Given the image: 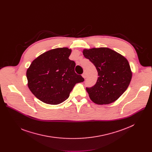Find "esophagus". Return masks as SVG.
Returning a JSON list of instances; mask_svg holds the SVG:
<instances>
[{
  "mask_svg": "<svg viewBox=\"0 0 152 152\" xmlns=\"http://www.w3.org/2000/svg\"><path fill=\"white\" fill-rule=\"evenodd\" d=\"M82 77L84 78V79H85L86 77V73L85 72H84L83 74H82Z\"/></svg>",
  "mask_w": 152,
  "mask_h": 152,
  "instance_id": "esophagus-1",
  "label": "esophagus"
}]
</instances>
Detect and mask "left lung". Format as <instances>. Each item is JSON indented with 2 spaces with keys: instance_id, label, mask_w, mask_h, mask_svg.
Instances as JSON below:
<instances>
[{
  "instance_id": "1",
  "label": "left lung",
  "mask_w": 152,
  "mask_h": 152,
  "mask_svg": "<svg viewBox=\"0 0 152 152\" xmlns=\"http://www.w3.org/2000/svg\"><path fill=\"white\" fill-rule=\"evenodd\" d=\"M83 55L95 66L98 72L96 83L86 88L90 99L98 104L116 101L127 90L132 72L127 59L107 48L83 49Z\"/></svg>"
}]
</instances>
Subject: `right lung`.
<instances>
[{
    "instance_id": "obj_1",
    "label": "right lung",
    "mask_w": 152,
    "mask_h": 152,
    "mask_svg": "<svg viewBox=\"0 0 152 152\" xmlns=\"http://www.w3.org/2000/svg\"><path fill=\"white\" fill-rule=\"evenodd\" d=\"M72 49L56 48L35 58L27 69L28 86L32 93L47 104H58L67 100L77 83L84 79L75 72L69 59Z\"/></svg>"
}]
</instances>
